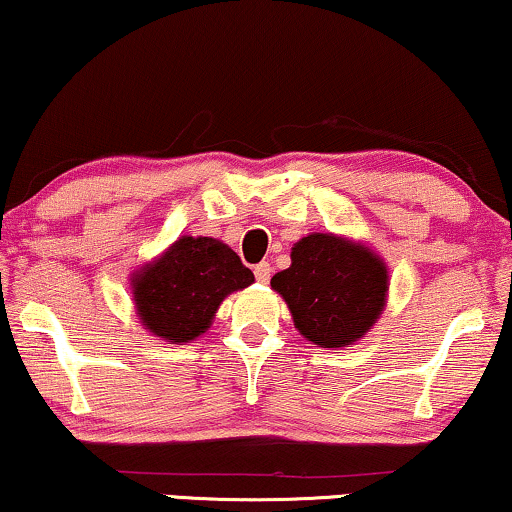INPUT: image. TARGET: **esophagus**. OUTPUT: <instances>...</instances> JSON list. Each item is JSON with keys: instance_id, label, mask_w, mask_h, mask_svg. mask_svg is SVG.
Wrapping results in <instances>:
<instances>
[{"instance_id": "1", "label": "esophagus", "mask_w": 512, "mask_h": 512, "mask_svg": "<svg viewBox=\"0 0 512 512\" xmlns=\"http://www.w3.org/2000/svg\"><path fill=\"white\" fill-rule=\"evenodd\" d=\"M270 270H272V268H270V263H268V261H261V263H258L256 268H254L256 280H258V282H263V284L268 282V280H270Z\"/></svg>"}]
</instances>
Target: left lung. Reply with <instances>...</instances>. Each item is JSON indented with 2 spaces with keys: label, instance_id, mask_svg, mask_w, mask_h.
<instances>
[{
  "label": "left lung",
  "instance_id": "8db88e82",
  "mask_svg": "<svg viewBox=\"0 0 512 512\" xmlns=\"http://www.w3.org/2000/svg\"><path fill=\"white\" fill-rule=\"evenodd\" d=\"M270 287L287 301L296 329L320 348L353 345L386 305L388 272L364 247L334 235H308L291 249V268Z\"/></svg>",
  "mask_w": 512,
  "mask_h": 512
}]
</instances>
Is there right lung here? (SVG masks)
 <instances>
[{
    "label": "right lung",
    "mask_w": 512,
    "mask_h": 512,
    "mask_svg": "<svg viewBox=\"0 0 512 512\" xmlns=\"http://www.w3.org/2000/svg\"><path fill=\"white\" fill-rule=\"evenodd\" d=\"M254 282V272L230 247L211 237H181L134 280L145 327L171 343H188L209 329L230 291Z\"/></svg>",
    "instance_id": "obj_1"
}]
</instances>
